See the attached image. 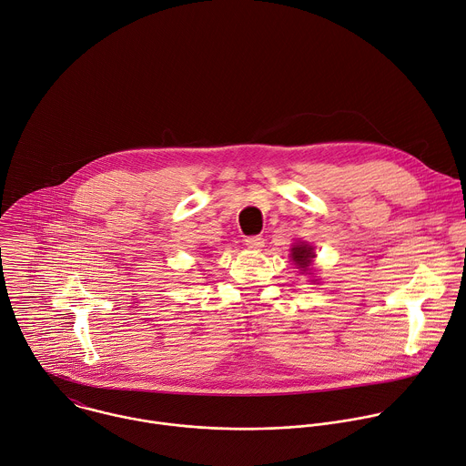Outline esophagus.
I'll return each instance as SVG.
<instances>
[{
    "label": "esophagus",
    "mask_w": 466,
    "mask_h": 466,
    "mask_svg": "<svg viewBox=\"0 0 466 466\" xmlns=\"http://www.w3.org/2000/svg\"><path fill=\"white\" fill-rule=\"evenodd\" d=\"M263 243H265V239L261 236H250L245 239V245L252 250H259L263 247Z\"/></svg>",
    "instance_id": "esophagus-1"
}]
</instances>
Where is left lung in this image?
Segmentation results:
<instances>
[{
    "label": "left lung",
    "instance_id": "left-lung-1",
    "mask_svg": "<svg viewBox=\"0 0 466 466\" xmlns=\"http://www.w3.org/2000/svg\"><path fill=\"white\" fill-rule=\"evenodd\" d=\"M315 248L305 243V241H299V243H294L292 248H290V258L294 261V265L303 270V272H309L311 274V265H313V258H315Z\"/></svg>",
    "mask_w": 466,
    "mask_h": 466
}]
</instances>
